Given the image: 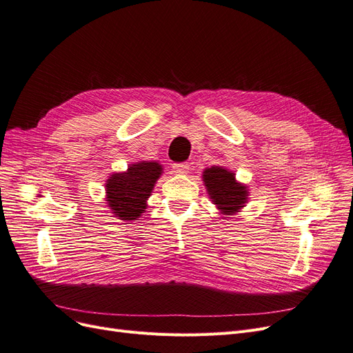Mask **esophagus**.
<instances>
[{
    "label": "esophagus",
    "mask_w": 353,
    "mask_h": 353,
    "mask_svg": "<svg viewBox=\"0 0 353 353\" xmlns=\"http://www.w3.org/2000/svg\"><path fill=\"white\" fill-rule=\"evenodd\" d=\"M190 171V165L187 162H182V163H174L172 165V172L175 175H187Z\"/></svg>",
    "instance_id": "obj_1"
}]
</instances>
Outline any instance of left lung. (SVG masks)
Returning <instances> with one entry per match:
<instances>
[{
    "label": "left lung",
    "instance_id": "8db88e82",
    "mask_svg": "<svg viewBox=\"0 0 353 353\" xmlns=\"http://www.w3.org/2000/svg\"><path fill=\"white\" fill-rule=\"evenodd\" d=\"M203 178L210 199L224 214L234 213L246 203V187L236 182L234 174L228 169L219 166L208 168L204 171Z\"/></svg>",
    "mask_w": 353,
    "mask_h": 353
}]
</instances>
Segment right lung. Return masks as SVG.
<instances>
[{
    "instance_id": "add662e5",
    "label": "right lung",
    "mask_w": 353,
    "mask_h": 353,
    "mask_svg": "<svg viewBox=\"0 0 353 353\" xmlns=\"http://www.w3.org/2000/svg\"><path fill=\"white\" fill-rule=\"evenodd\" d=\"M162 174L157 162H139L128 172L114 174L107 181V201L112 213L121 220H136L146 208V200L154 182Z\"/></svg>"
}]
</instances>
